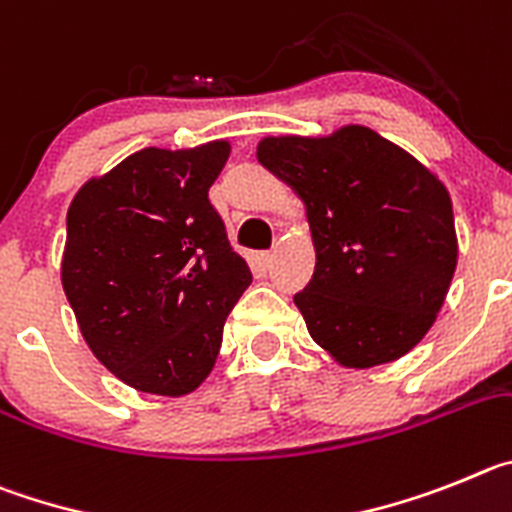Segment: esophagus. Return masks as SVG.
<instances>
[{"mask_svg": "<svg viewBox=\"0 0 512 512\" xmlns=\"http://www.w3.org/2000/svg\"><path fill=\"white\" fill-rule=\"evenodd\" d=\"M273 260H275V252H262V255H260V265L265 267V270L273 265Z\"/></svg>", "mask_w": 512, "mask_h": 512, "instance_id": "esophagus-1", "label": "esophagus"}]
</instances>
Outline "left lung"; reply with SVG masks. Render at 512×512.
<instances>
[{"label":"left lung","instance_id":"1","mask_svg":"<svg viewBox=\"0 0 512 512\" xmlns=\"http://www.w3.org/2000/svg\"><path fill=\"white\" fill-rule=\"evenodd\" d=\"M306 206L316 267L293 303L347 370L388 365L434 326L457 270L451 196L434 170L370 127L257 142Z\"/></svg>","mask_w":512,"mask_h":512}]
</instances>
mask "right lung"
<instances>
[{
  "label": "right lung",
  "mask_w": 512,
  "mask_h": 512,
  "mask_svg": "<svg viewBox=\"0 0 512 512\" xmlns=\"http://www.w3.org/2000/svg\"><path fill=\"white\" fill-rule=\"evenodd\" d=\"M229 150V140L145 147L68 206L61 283L76 324L101 365L140 393L199 388L252 283L209 201Z\"/></svg>",
  "instance_id": "add662e5"
}]
</instances>
